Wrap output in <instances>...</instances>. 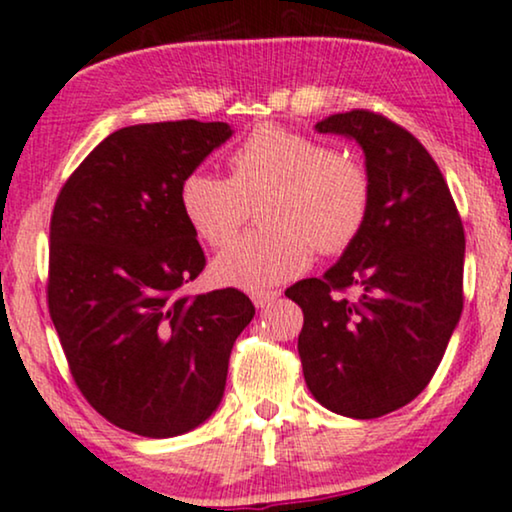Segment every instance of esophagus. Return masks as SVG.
<instances>
[{"label": "esophagus", "instance_id": "34e87169", "mask_svg": "<svg viewBox=\"0 0 512 512\" xmlns=\"http://www.w3.org/2000/svg\"><path fill=\"white\" fill-rule=\"evenodd\" d=\"M277 299H280L277 289H256V292H251V301H254L256 308H268Z\"/></svg>", "mask_w": 512, "mask_h": 512}]
</instances>
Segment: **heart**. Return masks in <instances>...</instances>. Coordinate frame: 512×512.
Instances as JSON below:
<instances>
[{"label":"heart","instance_id":"1","mask_svg":"<svg viewBox=\"0 0 512 512\" xmlns=\"http://www.w3.org/2000/svg\"><path fill=\"white\" fill-rule=\"evenodd\" d=\"M254 206L263 227L213 263L218 282L251 292L304 273L315 249H349L368 223L372 180L356 156L261 123L227 154V180L194 170L180 185L182 216L213 249L235 242Z\"/></svg>","mask_w":512,"mask_h":512}]
</instances>
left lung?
<instances>
[{
	"label": "left lung",
	"mask_w": 512,
	"mask_h": 512,
	"mask_svg": "<svg viewBox=\"0 0 512 512\" xmlns=\"http://www.w3.org/2000/svg\"><path fill=\"white\" fill-rule=\"evenodd\" d=\"M315 130L361 144L372 206L361 235L323 277L285 292L304 311L301 365L327 410L380 418L430 384L456 330L463 223L439 166L406 128L353 109Z\"/></svg>",
	"instance_id": "1"
}]
</instances>
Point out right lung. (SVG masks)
I'll return each instance as SVG.
<instances>
[{"instance_id": "obj_1", "label": "right lung", "mask_w": 512, "mask_h": 512, "mask_svg": "<svg viewBox=\"0 0 512 512\" xmlns=\"http://www.w3.org/2000/svg\"><path fill=\"white\" fill-rule=\"evenodd\" d=\"M230 137L227 123L121 128L54 204L47 301L68 368L99 415L140 437H178L211 418L256 313L232 287L182 294L206 256L180 185Z\"/></svg>"}]
</instances>
